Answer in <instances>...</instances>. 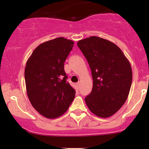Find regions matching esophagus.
Listing matches in <instances>:
<instances>
[{
	"label": "esophagus",
	"mask_w": 149,
	"mask_h": 149,
	"mask_svg": "<svg viewBox=\"0 0 149 149\" xmlns=\"http://www.w3.org/2000/svg\"><path fill=\"white\" fill-rule=\"evenodd\" d=\"M80 82H78V83H77V87H78V89L80 88Z\"/></svg>",
	"instance_id": "1"
}]
</instances>
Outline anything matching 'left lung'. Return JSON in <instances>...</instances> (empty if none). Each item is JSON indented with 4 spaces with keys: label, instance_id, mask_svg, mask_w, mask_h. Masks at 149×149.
I'll list each match as a JSON object with an SVG mask.
<instances>
[{
    "label": "left lung",
    "instance_id": "8db88e82",
    "mask_svg": "<svg viewBox=\"0 0 149 149\" xmlns=\"http://www.w3.org/2000/svg\"><path fill=\"white\" fill-rule=\"evenodd\" d=\"M77 45L90 65L93 79L85 103L98 117H110L123 107L129 95L132 80L130 63L116 44L102 38H87Z\"/></svg>",
    "mask_w": 149,
    "mask_h": 149
}]
</instances>
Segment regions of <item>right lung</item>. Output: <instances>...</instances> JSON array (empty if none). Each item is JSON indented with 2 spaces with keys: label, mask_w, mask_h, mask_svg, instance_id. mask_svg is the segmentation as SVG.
Masks as SVG:
<instances>
[{
  "label": "right lung",
  "mask_w": 149,
  "mask_h": 149,
  "mask_svg": "<svg viewBox=\"0 0 149 149\" xmlns=\"http://www.w3.org/2000/svg\"><path fill=\"white\" fill-rule=\"evenodd\" d=\"M73 44L63 37L42 42L26 61L27 95L34 109L47 118L63 115L75 98L76 91L66 81L64 67Z\"/></svg>",
  "instance_id": "1"
}]
</instances>
